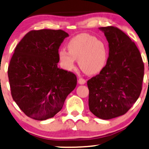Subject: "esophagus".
Masks as SVG:
<instances>
[{
    "instance_id": "1",
    "label": "esophagus",
    "mask_w": 149,
    "mask_h": 149,
    "mask_svg": "<svg viewBox=\"0 0 149 149\" xmlns=\"http://www.w3.org/2000/svg\"><path fill=\"white\" fill-rule=\"evenodd\" d=\"M86 79H83V78H79V79H78V84H86Z\"/></svg>"
}]
</instances>
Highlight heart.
I'll return each mask as SVG.
<instances>
[{"instance_id": "heart-1", "label": "heart", "mask_w": 149, "mask_h": 149, "mask_svg": "<svg viewBox=\"0 0 149 149\" xmlns=\"http://www.w3.org/2000/svg\"><path fill=\"white\" fill-rule=\"evenodd\" d=\"M67 47L59 51L58 55L61 65L66 70H72L74 67L75 59L86 74L99 72L105 65L107 59L106 46L101 40L92 35L82 33L69 41Z\"/></svg>"}]
</instances>
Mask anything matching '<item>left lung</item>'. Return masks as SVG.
<instances>
[{
  "mask_svg": "<svg viewBox=\"0 0 149 149\" xmlns=\"http://www.w3.org/2000/svg\"><path fill=\"white\" fill-rule=\"evenodd\" d=\"M108 42L109 56L98 75L87 82L89 108L99 118L109 120L126 113L142 90L144 63L130 37L114 26L100 27Z\"/></svg>",
  "mask_w": 149,
  "mask_h": 149,
  "instance_id": "left-lung-1",
  "label": "left lung"
}]
</instances>
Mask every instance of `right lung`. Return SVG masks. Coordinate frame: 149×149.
Instances as JSON below:
<instances>
[{
    "label": "right lung",
    "mask_w": 149,
    "mask_h": 149,
    "mask_svg": "<svg viewBox=\"0 0 149 149\" xmlns=\"http://www.w3.org/2000/svg\"><path fill=\"white\" fill-rule=\"evenodd\" d=\"M68 37L62 30L31 31L15 48L8 68L11 95L33 119L54 116L77 85L74 74L57 68L58 49Z\"/></svg>",
    "instance_id": "1"
}]
</instances>
